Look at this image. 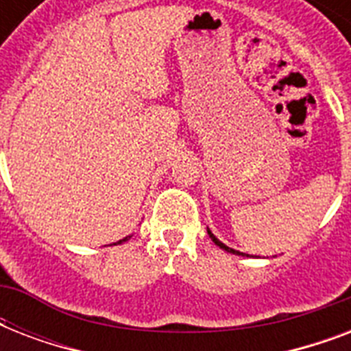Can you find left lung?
<instances>
[{
    "mask_svg": "<svg viewBox=\"0 0 351 351\" xmlns=\"http://www.w3.org/2000/svg\"><path fill=\"white\" fill-rule=\"evenodd\" d=\"M208 234H209V237H211V240H213L215 244L219 245V247H222V250H224V251H228V253H233V255H242V256H250V255H245V253H240V251H234V250H231V247H228V245H226V244H222V242H220V240H219V239H217V237H215V234H213V233H211V231H209V230H208Z\"/></svg>",
    "mask_w": 351,
    "mask_h": 351,
    "instance_id": "left-lung-1",
    "label": "left lung"
}]
</instances>
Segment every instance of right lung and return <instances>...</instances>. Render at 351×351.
I'll use <instances>...</instances> for the list:
<instances>
[{
	"mask_svg": "<svg viewBox=\"0 0 351 351\" xmlns=\"http://www.w3.org/2000/svg\"><path fill=\"white\" fill-rule=\"evenodd\" d=\"M127 239H129V237H125V239H121V240H118L117 244H121V242H125V240H127Z\"/></svg>",
	"mask_w": 351,
	"mask_h": 351,
	"instance_id": "add662e5",
	"label": "right lung"
}]
</instances>
